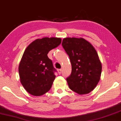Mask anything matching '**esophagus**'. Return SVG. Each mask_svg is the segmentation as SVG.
Listing matches in <instances>:
<instances>
[{"label":"esophagus","instance_id":"esophagus-1","mask_svg":"<svg viewBox=\"0 0 121 121\" xmlns=\"http://www.w3.org/2000/svg\"><path fill=\"white\" fill-rule=\"evenodd\" d=\"M58 74H61V73H62V69H58Z\"/></svg>","mask_w":121,"mask_h":121}]
</instances>
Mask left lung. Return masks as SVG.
I'll list each match as a JSON object with an SVG mask.
<instances>
[{
	"instance_id": "left-lung-1",
	"label": "left lung",
	"mask_w": 121,
	"mask_h": 121,
	"mask_svg": "<svg viewBox=\"0 0 121 121\" xmlns=\"http://www.w3.org/2000/svg\"><path fill=\"white\" fill-rule=\"evenodd\" d=\"M62 44L72 65V72L66 79L69 89L78 94H87L100 79L102 65L97 52L82 38H65Z\"/></svg>"
}]
</instances>
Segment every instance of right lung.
<instances>
[{
    "instance_id": "right-lung-1",
    "label": "right lung",
    "mask_w": 121,
    "mask_h": 121,
    "mask_svg": "<svg viewBox=\"0 0 121 121\" xmlns=\"http://www.w3.org/2000/svg\"><path fill=\"white\" fill-rule=\"evenodd\" d=\"M61 41V39L58 38L38 39L25 49L18 72L21 83L31 95L41 96L52 87L56 70L48 54L59 46Z\"/></svg>"
}]
</instances>
